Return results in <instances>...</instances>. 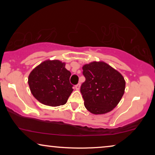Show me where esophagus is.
Masks as SVG:
<instances>
[{
	"mask_svg": "<svg viewBox=\"0 0 155 155\" xmlns=\"http://www.w3.org/2000/svg\"><path fill=\"white\" fill-rule=\"evenodd\" d=\"M80 88V84L78 83V84H76V85H75V89H76V90H79Z\"/></svg>",
	"mask_w": 155,
	"mask_h": 155,
	"instance_id": "1",
	"label": "esophagus"
}]
</instances>
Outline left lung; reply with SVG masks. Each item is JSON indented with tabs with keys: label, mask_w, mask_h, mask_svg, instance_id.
Returning <instances> with one entry per match:
<instances>
[{
	"label": "left lung",
	"mask_w": 155,
	"mask_h": 155,
	"mask_svg": "<svg viewBox=\"0 0 155 155\" xmlns=\"http://www.w3.org/2000/svg\"><path fill=\"white\" fill-rule=\"evenodd\" d=\"M82 74L85 81L80 92L84 107L94 114H103L114 109L124 94L126 82L121 74L104 62L84 65Z\"/></svg>",
	"instance_id": "left-lung-1"
}]
</instances>
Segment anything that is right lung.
<instances>
[{
    "mask_svg": "<svg viewBox=\"0 0 155 155\" xmlns=\"http://www.w3.org/2000/svg\"><path fill=\"white\" fill-rule=\"evenodd\" d=\"M60 61H46L29 74L28 83L31 94L40 102L58 107L67 102L73 91L70 82L71 72Z\"/></svg>",
    "mask_w": 155,
    "mask_h": 155,
    "instance_id": "1",
    "label": "right lung"
}]
</instances>
